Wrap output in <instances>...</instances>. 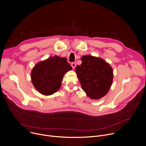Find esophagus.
<instances>
[{"instance_id": "1", "label": "esophagus", "mask_w": 146, "mask_h": 146, "mask_svg": "<svg viewBox=\"0 0 146 146\" xmlns=\"http://www.w3.org/2000/svg\"><path fill=\"white\" fill-rule=\"evenodd\" d=\"M71 66H72V68L74 69L75 68L76 66V62H72V63L71 64Z\"/></svg>"}]
</instances>
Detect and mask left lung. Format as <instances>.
Instances as JSON below:
<instances>
[{"instance_id": "8db88e82", "label": "left lung", "mask_w": 146, "mask_h": 146, "mask_svg": "<svg viewBox=\"0 0 146 146\" xmlns=\"http://www.w3.org/2000/svg\"><path fill=\"white\" fill-rule=\"evenodd\" d=\"M82 64L76 67V74L82 89L91 99L104 97L111 88L113 71L104 59L91 55L81 57Z\"/></svg>"}]
</instances>
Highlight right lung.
Here are the masks:
<instances>
[{
    "instance_id": "obj_1",
    "label": "right lung",
    "mask_w": 146,
    "mask_h": 146,
    "mask_svg": "<svg viewBox=\"0 0 146 146\" xmlns=\"http://www.w3.org/2000/svg\"><path fill=\"white\" fill-rule=\"evenodd\" d=\"M72 69L66 58L50 57L35 65L31 74V81L40 93L50 96L60 89L64 74Z\"/></svg>"
}]
</instances>
